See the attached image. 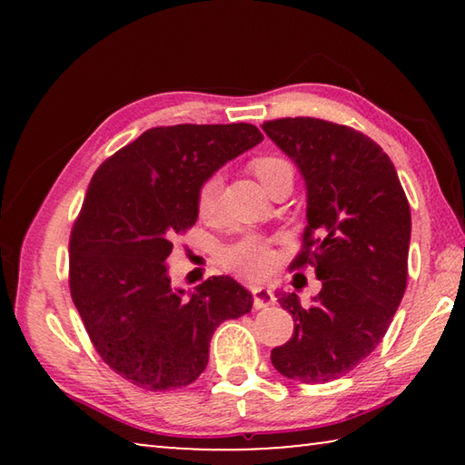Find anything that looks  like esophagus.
Here are the masks:
<instances>
[{
	"instance_id": "1",
	"label": "esophagus",
	"mask_w": 465,
	"mask_h": 465,
	"mask_svg": "<svg viewBox=\"0 0 465 465\" xmlns=\"http://www.w3.org/2000/svg\"><path fill=\"white\" fill-rule=\"evenodd\" d=\"M252 295H254V308L256 310H264V308H269V305H274V302H277V299H274V295H272V291L266 289V287H254V289H252Z\"/></svg>"
}]
</instances>
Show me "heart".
<instances>
[{
  "label": "heart",
  "instance_id": "obj_1",
  "mask_svg": "<svg viewBox=\"0 0 465 465\" xmlns=\"http://www.w3.org/2000/svg\"><path fill=\"white\" fill-rule=\"evenodd\" d=\"M256 176L261 183L266 184L271 178H274L281 172L291 170L289 163L281 157H258L252 162ZM219 199H222V176L213 174L209 176L199 188V213L203 217H211L219 207ZM223 262L235 271L240 277L246 279H258L272 269L274 254L269 243L256 235H248L240 242L232 243L223 250Z\"/></svg>",
  "mask_w": 465,
  "mask_h": 465
}]
</instances>
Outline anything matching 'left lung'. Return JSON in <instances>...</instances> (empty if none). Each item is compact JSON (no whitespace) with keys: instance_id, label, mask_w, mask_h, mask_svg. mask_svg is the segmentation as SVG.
Listing matches in <instances>:
<instances>
[{"instance_id":"obj_1","label":"left lung","mask_w":465,"mask_h":465,"mask_svg":"<svg viewBox=\"0 0 465 465\" xmlns=\"http://www.w3.org/2000/svg\"><path fill=\"white\" fill-rule=\"evenodd\" d=\"M262 131L308 191L303 250L291 269L312 264L322 281L310 308L297 293H277L295 330L271 361L289 380L326 383L352 371L388 332L406 291L411 207L388 153L363 133L310 116L269 121Z\"/></svg>"}]
</instances>
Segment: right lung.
I'll return each mask as SVG.
<instances>
[{"label": "right lung", "mask_w": 465, "mask_h": 465, "mask_svg": "<svg viewBox=\"0 0 465 465\" xmlns=\"http://www.w3.org/2000/svg\"><path fill=\"white\" fill-rule=\"evenodd\" d=\"M254 124H174L145 131L96 170L69 240V289L102 361L143 390L193 383L217 326L252 310L232 277L172 287L176 235L199 219V188L261 143Z\"/></svg>", "instance_id": "1"}]
</instances>
